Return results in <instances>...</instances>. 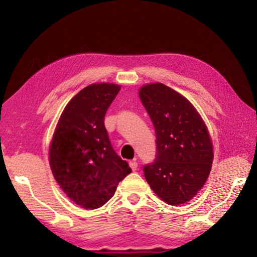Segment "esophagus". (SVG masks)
Instances as JSON below:
<instances>
[{
  "instance_id": "1",
  "label": "esophagus",
  "mask_w": 257,
  "mask_h": 257,
  "mask_svg": "<svg viewBox=\"0 0 257 257\" xmlns=\"http://www.w3.org/2000/svg\"><path fill=\"white\" fill-rule=\"evenodd\" d=\"M129 165H130V168H132V170H133V171L137 170L138 163L136 162V160H133V161H130V162H129Z\"/></svg>"
}]
</instances>
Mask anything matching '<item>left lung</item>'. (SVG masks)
Returning a JSON list of instances; mask_svg holds the SVG:
<instances>
[{"instance_id": "1", "label": "left lung", "mask_w": 257, "mask_h": 257, "mask_svg": "<svg viewBox=\"0 0 257 257\" xmlns=\"http://www.w3.org/2000/svg\"><path fill=\"white\" fill-rule=\"evenodd\" d=\"M139 97L156 135L155 160L144 167L146 181L170 205L188 202L202 189L212 168L206 125L188 99L161 82L143 86Z\"/></svg>"}]
</instances>
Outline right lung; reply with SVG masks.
<instances>
[{"label": "right lung", "mask_w": 257, "mask_h": 257, "mask_svg": "<svg viewBox=\"0 0 257 257\" xmlns=\"http://www.w3.org/2000/svg\"><path fill=\"white\" fill-rule=\"evenodd\" d=\"M119 85L92 84L64 107L50 147V165L67 196L88 210L103 206L132 172L115 153L104 118Z\"/></svg>", "instance_id": "1"}]
</instances>
